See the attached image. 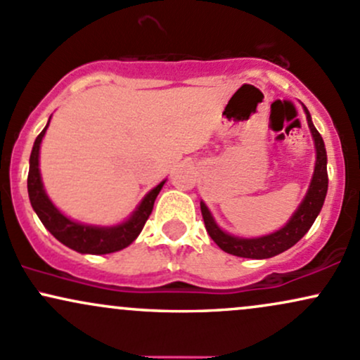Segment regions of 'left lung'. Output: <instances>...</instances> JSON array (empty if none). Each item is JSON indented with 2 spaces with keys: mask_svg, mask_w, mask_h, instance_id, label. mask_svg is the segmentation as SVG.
Returning <instances> with one entry per match:
<instances>
[{
  "mask_svg": "<svg viewBox=\"0 0 360 360\" xmlns=\"http://www.w3.org/2000/svg\"><path fill=\"white\" fill-rule=\"evenodd\" d=\"M307 116V124H309L311 133H313L314 145H316V167L313 174V181H311L309 191H307L306 198L301 203V207L297 208V212L292 215L289 224L285 225L280 231L274 232L270 236H264V238L258 239H240L234 238L231 234H225L224 231H220L217 227V224L213 222V217L208 212V208L205 207V203H201V215H203L205 227L207 232L210 234V238L215 240L217 246L220 250L229 252V255L240 256V258H252V259H264L271 258V256L280 255V252L287 251L289 248L294 246L297 240L304 238L307 231L311 229V225L314 224L316 217L321 212L323 203H325V196L328 191V171H326V148L323 143V138L318 133V129L314 128L313 121H311L309 110L304 108Z\"/></svg>",
  "mask_w": 360,
  "mask_h": 360,
  "instance_id": "8db88e82",
  "label": "left lung"
}]
</instances>
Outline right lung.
<instances>
[{
    "mask_svg": "<svg viewBox=\"0 0 360 360\" xmlns=\"http://www.w3.org/2000/svg\"><path fill=\"white\" fill-rule=\"evenodd\" d=\"M49 126V122H47ZM46 126V128H47ZM46 128L35 138V143L30 153V169L29 177H27V189H29V198L32 208L44 224V227L56 238L59 243L78 252H86V255H108V252L120 251L122 248L129 246L138 238V234L143 229L145 222L148 220L150 213L153 210L157 195L160 193L164 181L157 188L145 196L140 207L133 213L128 222L116 225V227H92V225H82L66 219L61 212L51 203L47 198L44 188H42L41 172H39V148H41L42 136H44Z\"/></svg>",
    "mask_w": 360,
    "mask_h": 360,
    "instance_id": "add662e5",
    "label": "right lung"
}]
</instances>
